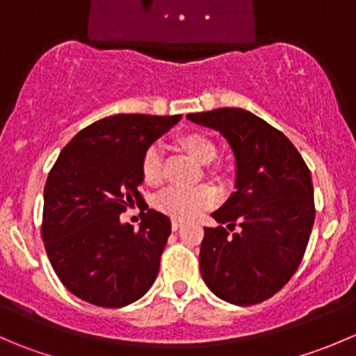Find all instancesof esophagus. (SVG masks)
I'll use <instances>...</instances> for the list:
<instances>
[{
  "instance_id": "34e87169",
  "label": "esophagus",
  "mask_w": 356,
  "mask_h": 356,
  "mask_svg": "<svg viewBox=\"0 0 356 356\" xmlns=\"http://www.w3.org/2000/svg\"><path fill=\"white\" fill-rule=\"evenodd\" d=\"M181 226H182V220L181 219H172V229L177 231Z\"/></svg>"
}]
</instances>
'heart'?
<instances>
[{"label": "heart", "instance_id": "b5f03b06", "mask_svg": "<svg viewBox=\"0 0 356 356\" xmlns=\"http://www.w3.org/2000/svg\"><path fill=\"white\" fill-rule=\"evenodd\" d=\"M177 144L202 165L212 163L217 156L216 143L202 132L182 134L177 137ZM140 179L151 188L161 184L163 181V156L156 144L147 147L140 158ZM213 202H216V193L209 186L189 189L170 188L154 198V207L174 219L184 220L195 217L203 209H209Z\"/></svg>", "mask_w": 356, "mask_h": 356}]
</instances>
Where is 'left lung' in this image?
Listing matches in <instances>:
<instances>
[{
	"instance_id": "left-lung-1",
	"label": "left lung",
	"mask_w": 356,
	"mask_h": 356,
	"mask_svg": "<svg viewBox=\"0 0 356 356\" xmlns=\"http://www.w3.org/2000/svg\"><path fill=\"white\" fill-rule=\"evenodd\" d=\"M188 120L219 130L236 160V191L212 213L219 226L203 234L202 277L222 301L259 305L282 291L305 257L315 222L309 168L280 130L245 109Z\"/></svg>"
}]
</instances>
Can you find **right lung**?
<instances>
[{"mask_svg":"<svg viewBox=\"0 0 356 356\" xmlns=\"http://www.w3.org/2000/svg\"><path fill=\"white\" fill-rule=\"evenodd\" d=\"M182 116L115 115L79 130L48 174L41 236L71 294L102 308L143 298L156 280L170 219L149 209L139 229L120 222L144 202L140 158Z\"/></svg>","mask_w":356,"mask_h":356,"instance_id":"right-lung-1","label":"right lung"}]
</instances>
